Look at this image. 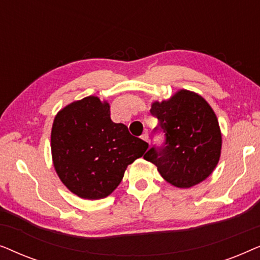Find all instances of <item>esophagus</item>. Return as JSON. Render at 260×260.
Masks as SVG:
<instances>
[{
	"label": "esophagus",
	"instance_id": "1",
	"mask_svg": "<svg viewBox=\"0 0 260 260\" xmlns=\"http://www.w3.org/2000/svg\"><path fill=\"white\" fill-rule=\"evenodd\" d=\"M141 138H142V140H143V141L147 142V143H150V140H149V135H148V133H144V134L141 136Z\"/></svg>",
	"mask_w": 260,
	"mask_h": 260
}]
</instances>
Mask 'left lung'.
<instances>
[{"instance_id":"8db88e82","label":"left lung","mask_w":260,"mask_h":260,"mask_svg":"<svg viewBox=\"0 0 260 260\" xmlns=\"http://www.w3.org/2000/svg\"><path fill=\"white\" fill-rule=\"evenodd\" d=\"M150 113L158 120L154 131L165 134V142L161 147L152 145L144 159L175 187L189 188L207 179L221 152L219 123L208 103L181 90L169 101L155 102Z\"/></svg>"}]
</instances>
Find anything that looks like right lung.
<instances>
[{
	"instance_id": "add662e5",
	"label": "right lung",
	"mask_w": 260,
	"mask_h": 260,
	"mask_svg": "<svg viewBox=\"0 0 260 260\" xmlns=\"http://www.w3.org/2000/svg\"><path fill=\"white\" fill-rule=\"evenodd\" d=\"M149 144L122 123H113L110 105L90 95L71 103L55 116L51 149L56 174L79 198L98 200L118 187L126 167Z\"/></svg>"
}]
</instances>
